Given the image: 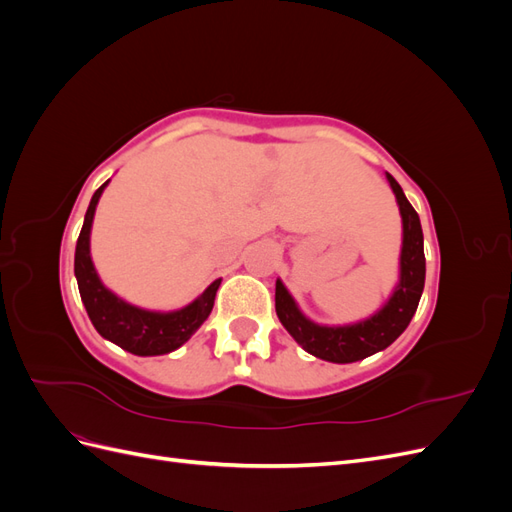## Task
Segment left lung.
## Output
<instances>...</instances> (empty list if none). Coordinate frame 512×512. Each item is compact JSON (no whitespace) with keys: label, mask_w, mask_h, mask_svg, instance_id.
Returning a JSON list of instances; mask_svg holds the SVG:
<instances>
[{"label":"left lung","mask_w":512,"mask_h":512,"mask_svg":"<svg viewBox=\"0 0 512 512\" xmlns=\"http://www.w3.org/2000/svg\"><path fill=\"white\" fill-rule=\"evenodd\" d=\"M401 213V254H399V282L378 312L352 324L327 327L309 320L292 299L282 280L275 282V312L284 329L294 337L305 352L331 363H354L365 356L389 348L406 331L418 301L425 288V252L423 228L418 213L408 203L401 185L386 173Z\"/></svg>","instance_id":"left-lung-1"}]
</instances>
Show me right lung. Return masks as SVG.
Instances as JSON below:
<instances>
[{
    "label": "right lung",
    "instance_id": "right-lung-1",
    "mask_svg": "<svg viewBox=\"0 0 512 512\" xmlns=\"http://www.w3.org/2000/svg\"><path fill=\"white\" fill-rule=\"evenodd\" d=\"M106 185L108 181L102 183L96 194L91 196L81 235L79 241H76L74 275L76 282H79L81 301L87 309L91 324H94L96 331L104 339H108V342H113L119 348L138 356L168 354L188 342V339L200 329V324L209 318L215 301V292H218L222 280H215L205 288L200 297H196L192 303L181 309H173V312L143 309L123 301L113 290H108L102 284L89 252L91 224H94L98 200Z\"/></svg>",
    "mask_w": 512,
    "mask_h": 512
}]
</instances>
